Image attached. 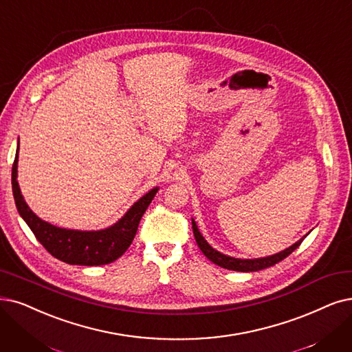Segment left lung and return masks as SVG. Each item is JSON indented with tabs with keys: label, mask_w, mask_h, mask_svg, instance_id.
Segmentation results:
<instances>
[{
	"label": "left lung",
	"mask_w": 352,
	"mask_h": 352,
	"mask_svg": "<svg viewBox=\"0 0 352 352\" xmlns=\"http://www.w3.org/2000/svg\"><path fill=\"white\" fill-rule=\"evenodd\" d=\"M192 228H193V235H195L196 244H198V247L201 248V251L204 252L205 257L208 260H210L214 264L222 267V269L234 270V272H244V273L258 272V270L267 269V267L274 265L278 261H282L289 254H292V252L302 244V241L305 240L306 235L311 232V231H309L305 236L300 238L299 241H296L293 245H290L289 248H286L283 251L276 252V254H273V256L260 257V258H235V257H231V256H227V254H222V252H219L218 250L210 247L208 244V241L204 238V235L201 234V231L198 228V225H196L195 219H192Z\"/></svg>",
	"instance_id": "left-lung-1"
}]
</instances>
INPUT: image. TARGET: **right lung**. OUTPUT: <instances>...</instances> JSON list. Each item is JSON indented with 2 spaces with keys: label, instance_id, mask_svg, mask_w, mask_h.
I'll return each instance as SVG.
<instances>
[{
  "label": "right lung",
  "instance_id": "add662e5",
  "mask_svg": "<svg viewBox=\"0 0 352 352\" xmlns=\"http://www.w3.org/2000/svg\"><path fill=\"white\" fill-rule=\"evenodd\" d=\"M19 144L14 159L11 184L14 201L20 217L29 225L38 243L43 245L53 257L58 260L76 264V265H102L109 264L120 258L131 245L138 223L144 215L146 209L156 196L159 186L153 188L143 195L131 208L111 227L98 231H80L56 227V225L38 218L30 206L25 204L19 182H17V164H19Z\"/></svg>",
  "mask_w": 352,
  "mask_h": 352
}]
</instances>
